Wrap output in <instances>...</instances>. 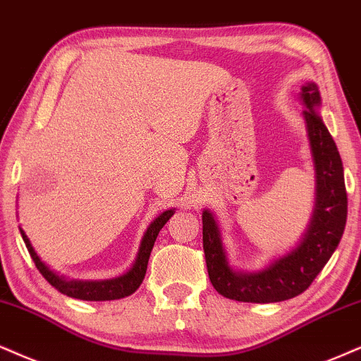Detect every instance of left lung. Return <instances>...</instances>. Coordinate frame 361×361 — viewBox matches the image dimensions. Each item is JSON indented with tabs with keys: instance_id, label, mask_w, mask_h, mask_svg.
<instances>
[{
	"instance_id": "left-lung-1",
	"label": "left lung",
	"mask_w": 361,
	"mask_h": 361,
	"mask_svg": "<svg viewBox=\"0 0 361 361\" xmlns=\"http://www.w3.org/2000/svg\"><path fill=\"white\" fill-rule=\"evenodd\" d=\"M303 118L314 166V211L308 229L288 255L279 256L257 273H239L229 266L221 229L211 211L202 212V244L209 279L219 295L244 303L291 300L310 288L340 244L346 224L343 164L335 140L317 110L322 97L317 83L301 87Z\"/></svg>"
}]
</instances>
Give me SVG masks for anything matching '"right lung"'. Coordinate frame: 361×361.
<instances>
[{"instance_id":"add662e5","label":"right lung","mask_w":361,"mask_h":361,"mask_svg":"<svg viewBox=\"0 0 361 361\" xmlns=\"http://www.w3.org/2000/svg\"><path fill=\"white\" fill-rule=\"evenodd\" d=\"M173 209L164 211L159 217H155V221L149 226L145 231L144 238H142L139 255L133 262V266L127 271L126 274L118 276V278L112 279H104V281H77V279H65L63 276H58L56 273L48 268L44 262L39 259V256L35 252L33 246H31L28 235L25 234V231L20 228L21 238L28 247V252L33 259L35 266L39 273L43 274V278L51 284L53 288L58 289L63 295L70 298H77V300L83 301H110V300H120V298L130 296L132 293H135L139 286L144 281L147 264H149L150 251H152L155 239L160 233V229L164 228V224L173 216Z\"/></svg>"}]
</instances>
